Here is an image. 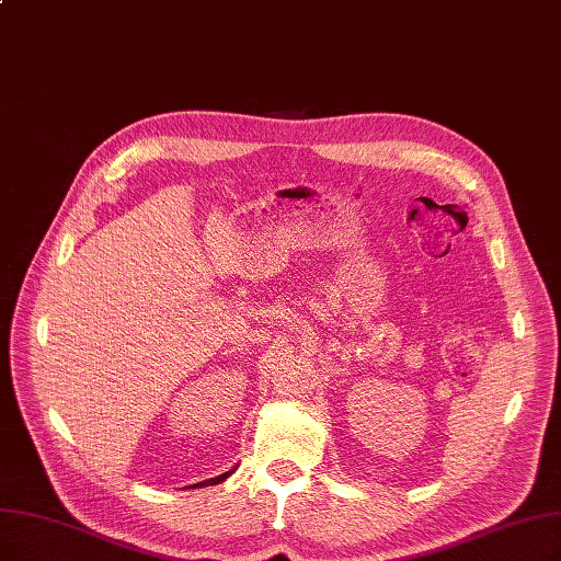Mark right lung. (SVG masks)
Returning <instances> with one entry per match:
<instances>
[{"mask_svg": "<svg viewBox=\"0 0 561 561\" xmlns=\"http://www.w3.org/2000/svg\"><path fill=\"white\" fill-rule=\"evenodd\" d=\"M233 470H236V468H233ZM233 470H229V472H225V474H220V477H213V479H206V481L194 483V489H202V485H215V483H220V481H225L227 477H231V474H233Z\"/></svg>", "mask_w": 561, "mask_h": 561, "instance_id": "obj_1", "label": "right lung"}]
</instances>
